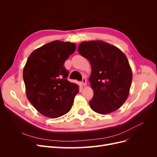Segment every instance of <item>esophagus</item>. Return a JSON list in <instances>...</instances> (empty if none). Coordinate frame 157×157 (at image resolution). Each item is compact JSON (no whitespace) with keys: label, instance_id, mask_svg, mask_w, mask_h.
I'll return each instance as SVG.
<instances>
[{"label":"esophagus","instance_id":"1","mask_svg":"<svg viewBox=\"0 0 157 157\" xmlns=\"http://www.w3.org/2000/svg\"><path fill=\"white\" fill-rule=\"evenodd\" d=\"M81 84L82 85V86H86V80L85 79V78H83L82 81H81Z\"/></svg>","mask_w":157,"mask_h":157}]
</instances>
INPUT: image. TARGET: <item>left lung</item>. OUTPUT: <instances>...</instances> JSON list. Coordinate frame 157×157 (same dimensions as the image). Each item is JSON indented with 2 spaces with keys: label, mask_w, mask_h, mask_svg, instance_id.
<instances>
[{
  "label": "left lung",
  "mask_w": 157,
  "mask_h": 157,
  "mask_svg": "<svg viewBox=\"0 0 157 157\" xmlns=\"http://www.w3.org/2000/svg\"><path fill=\"white\" fill-rule=\"evenodd\" d=\"M78 52L90 61L92 67L89 82L94 97L89 101L90 107L101 115L117 110L127 99L132 80L125 54L101 40L82 42Z\"/></svg>",
  "instance_id": "1"
}]
</instances>
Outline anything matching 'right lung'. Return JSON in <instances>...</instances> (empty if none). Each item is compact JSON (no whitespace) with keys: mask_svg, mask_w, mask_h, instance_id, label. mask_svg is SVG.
<instances>
[{"mask_svg":"<svg viewBox=\"0 0 157 157\" xmlns=\"http://www.w3.org/2000/svg\"><path fill=\"white\" fill-rule=\"evenodd\" d=\"M76 49L75 43L54 40L33 51L23 69L27 99L45 117L55 118L70 110L78 86L68 81L65 61Z\"/></svg>","mask_w":157,"mask_h":157,"instance_id":"add662e5","label":"right lung"}]
</instances>
